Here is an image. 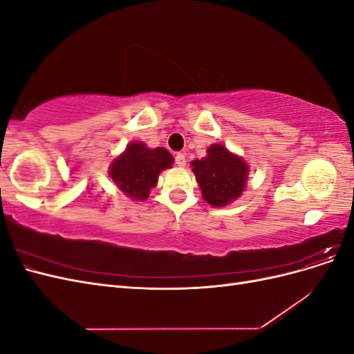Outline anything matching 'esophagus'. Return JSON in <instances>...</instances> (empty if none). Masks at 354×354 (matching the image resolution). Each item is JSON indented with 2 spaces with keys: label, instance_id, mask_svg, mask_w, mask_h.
<instances>
[{
  "label": "esophagus",
  "instance_id": "esophagus-1",
  "mask_svg": "<svg viewBox=\"0 0 354 354\" xmlns=\"http://www.w3.org/2000/svg\"><path fill=\"white\" fill-rule=\"evenodd\" d=\"M176 164H177V167L183 168L186 165V156L183 153H177L176 155Z\"/></svg>",
  "mask_w": 354,
  "mask_h": 354
}]
</instances>
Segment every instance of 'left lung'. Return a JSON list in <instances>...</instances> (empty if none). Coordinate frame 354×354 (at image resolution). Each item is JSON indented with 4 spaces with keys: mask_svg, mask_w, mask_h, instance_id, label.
Here are the masks:
<instances>
[{
    "mask_svg": "<svg viewBox=\"0 0 354 354\" xmlns=\"http://www.w3.org/2000/svg\"><path fill=\"white\" fill-rule=\"evenodd\" d=\"M192 171L202 192V198L212 207L229 205L238 199L248 180V165L229 152L223 145H211L207 156L192 162Z\"/></svg>",
    "mask_w": 354,
    "mask_h": 354,
    "instance_id": "8db88e82",
    "label": "left lung"
}]
</instances>
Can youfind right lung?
<instances>
[{"mask_svg": "<svg viewBox=\"0 0 354 354\" xmlns=\"http://www.w3.org/2000/svg\"><path fill=\"white\" fill-rule=\"evenodd\" d=\"M174 159L167 149H149L142 142H133L109 167L111 178L124 194L134 201H146L156 186L160 171L171 168Z\"/></svg>", "mask_w": 354, "mask_h": 354, "instance_id": "1", "label": "right lung"}]
</instances>
